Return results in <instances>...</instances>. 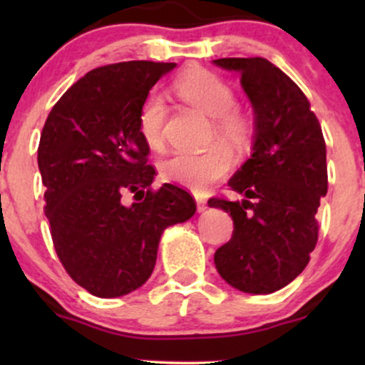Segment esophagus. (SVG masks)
<instances>
[{
    "label": "esophagus",
    "instance_id": "1",
    "mask_svg": "<svg viewBox=\"0 0 365 365\" xmlns=\"http://www.w3.org/2000/svg\"><path fill=\"white\" fill-rule=\"evenodd\" d=\"M195 200H197V211H199V212L206 211V209H207L206 199H202V197H195Z\"/></svg>",
    "mask_w": 365,
    "mask_h": 365
}]
</instances>
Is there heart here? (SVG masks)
Instances as JSON below:
<instances>
[{
	"label": "heart",
	"mask_w": 365,
	"mask_h": 365,
	"mask_svg": "<svg viewBox=\"0 0 365 365\" xmlns=\"http://www.w3.org/2000/svg\"><path fill=\"white\" fill-rule=\"evenodd\" d=\"M175 91L197 108L215 120V130L220 139L244 148L252 137V121L244 113L235 110L237 98L232 87L217 75L206 70H192L175 82ZM168 108L166 101L158 92H150L140 104L139 132L145 144L159 148L163 144ZM232 150L226 145L217 144L204 153H175L165 159L161 173L168 182L188 188L192 192L207 190L217 180L225 178L233 168Z\"/></svg>",
	"instance_id": "1"
}]
</instances>
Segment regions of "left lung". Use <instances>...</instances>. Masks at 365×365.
I'll list each match as a JSON object with an SVG mask.
<instances>
[{
	"label": "left lung",
	"mask_w": 365,
	"mask_h": 365,
	"mask_svg": "<svg viewBox=\"0 0 365 365\" xmlns=\"http://www.w3.org/2000/svg\"><path fill=\"white\" fill-rule=\"evenodd\" d=\"M212 63L240 73L254 108L252 154L228 182L244 199H209L235 226L216 250V269L237 290L273 293L302 273L317 244L316 212L328 192L324 137L304 92L271 61Z\"/></svg>",
	"instance_id": "obj_1"
}]
</instances>
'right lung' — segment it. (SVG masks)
<instances>
[{"label":"right lung","instance_id":"obj_1","mask_svg":"<svg viewBox=\"0 0 365 365\" xmlns=\"http://www.w3.org/2000/svg\"><path fill=\"white\" fill-rule=\"evenodd\" d=\"M175 66L123 61L91 70L54 104L41 133L37 163L54 249L73 282L101 299L148 282L163 232L195 212L183 188L150 190L156 171L137 125L145 96Z\"/></svg>","mask_w":365,"mask_h":365}]
</instances>
